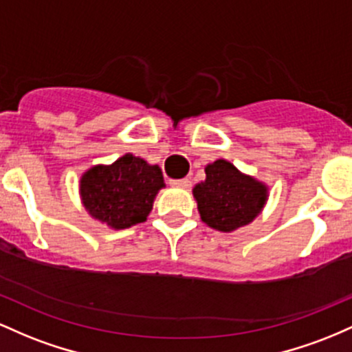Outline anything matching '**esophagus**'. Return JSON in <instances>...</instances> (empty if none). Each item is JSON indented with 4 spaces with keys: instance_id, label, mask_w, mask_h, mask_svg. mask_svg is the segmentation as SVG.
Masks as SVG:
<instances>
[{
    "instance_id": "34e87169",
    "label": "esophagus",
    "mask_w": 352,
    "mask_h": 352,
    "mask_svg": "<svg viewBox=\"0 0 352 352\" xmlns=\"http://www.w3.org/2000/svg\"><path fill=\"white\" fill-rule=\"evenodd\" d=\"M169 184L176 188H189L191 186V181H189L188 177H183V179H171L169 181Z\"/></svg>"
}]
</instances>
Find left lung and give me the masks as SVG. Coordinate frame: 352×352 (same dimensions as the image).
Returning a JSON list of instances; mask_svg holds the SVG:
<instances>
[{
    "instance_id": "obj_1",
    "label": "left lung",
    "mask_w": 352,
    "mask_h": 352,
    "mask_svg": "<svg viewBox=\"0 0 352 352\" xmlns=\"http://www.w3.org/2000/svg\"><path fill=\"white\" fill-rule=\"evenodd\" d=\"M201 219L218 231H234L251 223L266 203V186L224 160L208 164L206 181L192 189Z\"/></svg>"
}]
</instances>
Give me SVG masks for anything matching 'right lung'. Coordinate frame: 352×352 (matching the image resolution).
<instances>
[{"label": "right lung", "mask_w": 352, "mask_h": 352, "mask_svg": "<svg viewBox=\"0 0 352 352\" xmlns=\"http://www.w3.org/2000/svg\"><path fill=\"white\" fill-rule=\"evenodd\" d=\"M161 188V169L133 155H124L111 166H94L81 177L85 208L114 229L146 221Z\"/></svg>", "instance_id": "right-lung-1"}]
</instances>
